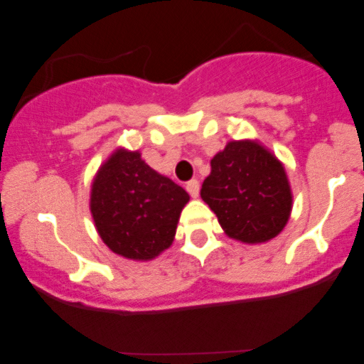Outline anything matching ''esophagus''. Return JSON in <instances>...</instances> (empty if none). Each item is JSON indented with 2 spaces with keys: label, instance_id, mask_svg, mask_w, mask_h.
I'll return each mask as SVG.
<instances>
[{
  "label": "esophagus",
  "instance_id": "1",
  "mask_svg": "<svg viewBox=\"0 0 364 364\" xmlns=\"http://www.w3.org/2000/svg\"><path fill=\"white\" fill-rule=\"evenodd\" d=\"M186 191L191 196H193V198H196V196H198V193H200V183L196 181V179H191V181H188L186 183Z\"/></svg>",
  "mask_w": 364,
  "mask_h": 364
}]
</instances>
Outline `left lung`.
<instances>
[{
    "label": "left lung",
    "mask_w": 364,
    "mask_h": 364,
    "mask_svg": "<svg viewBox=\"0 0 364 364\" xmlns=\"http://www.w3.org/2000/svg\"><path fill=\"white\" fill-rule=\"evenodd\" d=\"M202 200L241 243H267L286 228L292 193L282 162L257 140H232L210 161Z\"/></svg>",
    "instance_id": "obj_1"
}]
</instances>
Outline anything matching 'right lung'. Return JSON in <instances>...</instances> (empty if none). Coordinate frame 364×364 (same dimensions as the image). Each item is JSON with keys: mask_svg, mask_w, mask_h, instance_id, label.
Returning a JSON list of instances; mask_svg holds the SVG:
<instances>
[{"mask_svg": "<svg viewBox=\"0 0 364 364\" xmlns=\"http://www.w3.org/2000/svg\"><path fill=\"white\" fill-rule=\"evenodd\" d=\"M190 195L141 159L118 149L99 168L90 190L95 229L111 252L129 260H152L174 241Z\"/></svg>", "mask_w": 364, "mask_h": 364, "instance_id": "right-lung-1", "label": "right lung"}]
</instances>
